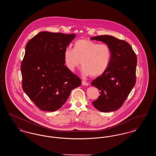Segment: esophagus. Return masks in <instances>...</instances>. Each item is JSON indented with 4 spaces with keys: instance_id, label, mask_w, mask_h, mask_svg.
<instances>
[{
    "instance_id": "esophagus-1",
    "label": "esophagus",
    "mask_w": 156,
    "mask_h": 156,
    "mask_svg": "<svg viewBox=\"0 0 156 156\" xmlns=\"http://www.w3.org/2000/svg\"><path fill=\"white\" fill-rule=\"evenodd\" d=\"M82 84L83 85H85V86H88L89 85V83L88 82L85 81H82Z\"/></svg>"
}]
</instances>
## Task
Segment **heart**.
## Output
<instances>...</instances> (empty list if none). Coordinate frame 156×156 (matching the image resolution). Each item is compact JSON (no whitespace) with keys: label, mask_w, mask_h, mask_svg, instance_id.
I'll return each mask as SVG.
<instances>
[{"label":"heart","mask_w":156,"mask_h":156,"mask_svg":"<svg viewBox=\"0 0 156 156\" xmlns=\"http://www.w3.org/2000/svg\"><path fill=\"white\" fill-rule=\"evenodd\" d=\"M111 57L108 45L84 38L76 40L73 49L67 48L64 52V62L68 69L74 71L81 64L82 74L92 77L99 76L106 72Z\"/></svg>","instance_id":"heart-1"}]
</instances>
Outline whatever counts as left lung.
Returning <instances> with one entry per match:
<instances>
[{
  "label": "left lung",
  "instance_id": "1",
  "mask_svg": "<svg viewBox=\"0 0 156 156\" xmlns=\"http://www.w3.org/2000/svg\"><path fill=\"white\" fill-rule=\"evenodd\" d=\"M90 39L106 43L112 51L108 68L91 82L100 94L92 104L99 111H115L122 106L136 83L137 57L132 46L125 40L108 35Z\"/></svg>",
  "mask_w": 156,
  "mask_h": 156
}]
</instances>
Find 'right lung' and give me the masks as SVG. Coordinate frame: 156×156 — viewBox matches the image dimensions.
<instances>
[{
	"label": "right lung",
	"mask_w": 156,
	"mask_h": 156,
	"mask_svg": "<svg viewBox=\"0 0 156 156\" xmlns=\"http://www.w3.org/2000/svg\"><path fill=\"white\" fill-rule=\"evenodd\" d=\"M74 34L42 31L26 46L21 63L22 88L40 110L55 111L81 80L64 65V52Z\"/></svg>",
	"instance_id": "right-lung-1"
}]
</instances>
